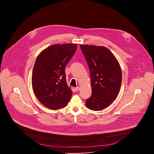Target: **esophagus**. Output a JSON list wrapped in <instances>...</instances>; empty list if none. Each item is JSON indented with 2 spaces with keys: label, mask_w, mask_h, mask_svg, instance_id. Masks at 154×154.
Returning <instances> with one entry per match:
<instances>
[{
  "label": "esophagus",
  "mask_w": 154,
  "mask_h": 154,
  "mask_svg": "<svg viewBox=\"0 0 154 154\" xmlns=\"http://www.w3.org/2000/svg\"><path fill=\"white\" fill-rule=\"evenodd\" d=\"M80 87H76V88H75V91H79L80 90Z\"/></svg>",
  "instance_id": "1"
}]
</instances>
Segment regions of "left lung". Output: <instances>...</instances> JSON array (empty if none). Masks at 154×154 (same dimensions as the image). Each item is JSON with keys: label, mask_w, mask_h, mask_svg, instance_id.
I'll return each mask as SVG.
<instances>
[{"label": "left lung", "mask_w": 154, "mask_h": 154, "mask_svg": "<svg viewBox=\"0 0 154 154\" xmlns=\"http://www.w3.org/2000/svg\"><path fill=\"white\" fill-rule=\"evenodd\" d=\"M90 71L92 94L86 100L88 108L99 111L115 100L122 82L119 63L112 52L103 46L80 45Z\"/></svg>", "instance_id": "obj_1"}]
</instances>
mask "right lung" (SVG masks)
Segmentation results:
<instances>
[{"mask_svg":"<svg viewBox=\"0 0 154 154\" xmlns=\"http://www.w3.org/2000/svg\"><path fill=\"white\" fill-rule=\"evenodd\" d=\"M77 44L54 45L37 57L32 72L33 92L39 101L51 109L66 106L72 91L66 80L65 67L74 55Z\"/></svg>","mask_w":154,"mask_h":154,"instance_id":"add662e5","label":"right lung"}]
</instances>
